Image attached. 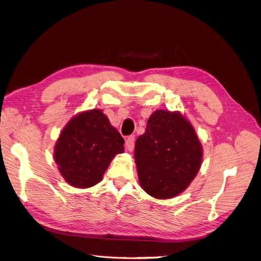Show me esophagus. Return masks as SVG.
<instances>
[{
    "mask_svg": "<svg viewBox=\"0 0 261 261\" xmlns=\"http://www.w3.org/2000/svg\"><path fill=\"white\" fill-rule=\"evenodd\" d=\"M125 147L128 151H133L134 147H135V136H128L126 138V143H125Z\"/></svg>",
    "mask_w": 261,
    "mask_h": 261,
    "instance_id": "34e87169",
    "label": "esophagus"
}]
</instances>
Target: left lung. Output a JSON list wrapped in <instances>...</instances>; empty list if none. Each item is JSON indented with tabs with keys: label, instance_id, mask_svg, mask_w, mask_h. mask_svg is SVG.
Masks as SVG:
<instances>
[{
	"label": "left lung",
	"instance_id": "obj_1",
	"mask_svg": "<svg viewBox=\"0 0 261 261\" xmlns=\"http://www.w3.org/2000/svg\"><path fill=\"white\" fill-rule=\"evenodd\" d=\"M202 161L193 125L179 112L156 110L135 144L141 188L156 199L177 196L191 184Z\"/></svg>",
	"mask_w": 261,
	"mask_h": 261
}]
</instances>
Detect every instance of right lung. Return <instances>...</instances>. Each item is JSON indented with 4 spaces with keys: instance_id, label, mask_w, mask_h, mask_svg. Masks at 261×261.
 Segmentation results:
<instances>
[{
    "instance_id": "add662e5",
    "label": "right lung",
    "mask_w": 261,
    "mask_h": 261,
    "mask_svg": "<svg viewBox=\"0 0 261 261\" xmlns=\"http://www.w3.org/2000/svg\"><path fill=\"white\" fill-rule=\"evenodd\" d=\"M124 139L99 109L74 116L55 144L54 160L69 185L88 188L98 184Z\"/></svg>"
}]
</instances>
